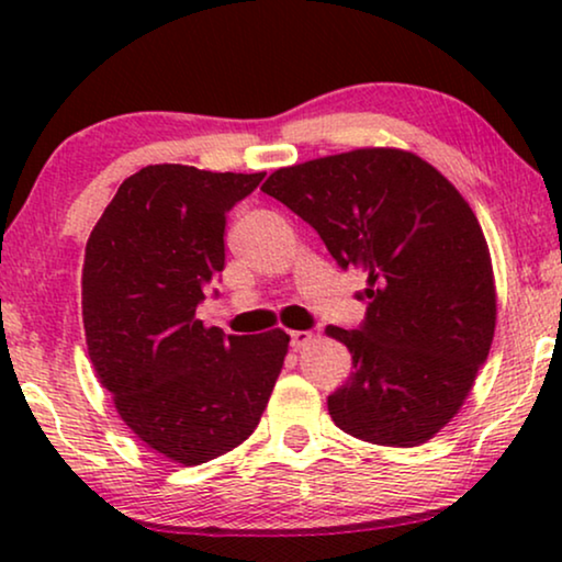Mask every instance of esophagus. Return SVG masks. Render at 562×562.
<instances>
[{"label": "esophagus", "instance_id": "1", "mask_svg": "<svg viewBox=\"0 0 562 562\" xmlns=\"http://www.w3.org/2000/svg\"><path fill=\"white\" fill-rule=\"evenodd\" d=\"M289 342H291V348H294V350H302L304 345L312 342V333H310V329H291Z\"/></svg>", "mask_w": 562, "mask_h": 562}]
</instances>
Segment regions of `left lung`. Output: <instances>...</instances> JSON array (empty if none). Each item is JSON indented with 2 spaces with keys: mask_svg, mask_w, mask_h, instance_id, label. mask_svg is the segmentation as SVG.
<instances>
[{
  "mask_svg": "<svg viewBox=\"0 0 562 562\" xmlns=\"http://www.w3.org/2000/svg\"><path fill=\"white\" fill-rule=\"evenodd\" d=\"M260 189L310 222L337 266L368 276L363 325L327 327L356 368L327 396L329 417L373 445L427 442L463 406L494 340V268L473 210L396 148L279 168Z\"/></svg>",
  "mask_w": 562,
  "mask_h": 562,
  "instance_id": "obj_1",
  "label": "left lung"
}]
</instances>
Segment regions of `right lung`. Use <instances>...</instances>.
Masks as SVG:
<instances>
[{"label": "right lung", "mask_w": 562, "mask_h": 562, "mask_svg": "<svg viewBox=\"0 0 562 562\" xmlns=\"http://www.w3.org/2000/svg\"><path fill=\"white\" fill-rule=\"evenodd\" d=\"M266 173L145 166L91 229L81 310L97 379L150 450L199 465L248 440L289 335H227L196 306L225 268L227 212Z\"/></svg>", "instance_id": "obj_1"}]
</instances>
